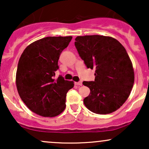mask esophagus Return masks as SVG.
<instances>
[{
	"instance_id": "esophagus-1",
	"label": "esophagus",
	"mask_w": 149,
	"mask_h": 149,
	"mask_svg": "<svg viewBox=\"0 0 149 149\" xmlns=\"http://www.w3.org/2000/svg\"><path fill=\"white\" fill-rule=\"evenodd\" d=\"M75 84L77 85H79V86H81V85H83V83H82L81 81H80V82H76V83H75Z\"/></svg>"
}]
</instances>
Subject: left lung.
<instances>
[{"mask_svg": "<svg viewBox=\"0 0 149 149\" xmlns=\"http://www.w3.org/2000/svg\"><path fill=\"white\" fill-rule=\"evenodd\" d=\"M75 46L85 64L95 69V81H83L90 93L83 100L97 114L116 111L130 96L134 81L132 64L118 40L100 35L78 36Z\"/></svg>", "mask_w": 149, "mask_h": 149, "instance_id": "obj_1", "label": "left lung"}]
</instances>
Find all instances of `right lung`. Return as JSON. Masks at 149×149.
I'll return each mask as SVG.
<instances>
[{
	"instance_id": "add662e5",
	"label": "right lung",
	"mask_w": 149,
	"mask_h": 149,
	"mask_svg": "<svg viewBox=\"0 0 149 149\" xmlns=\"http://www.w3.org/2000/svg\"><path fill=\"white\" fill-rule=\"evenodd\" d=\"M71 36L45 37L27 46L18 62L16 85L20 98L31 111L54 117L66 107V93L73 81L54 78L58 60Z\"/></svg>"
}]
</instances>
